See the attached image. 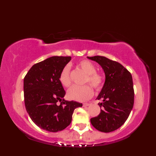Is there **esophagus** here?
<instances>
[{
	"label": "esophagus",
	"mask_w": 156,
	"mask_h": 156,
	"mask_svg": "<svg viewBox=\"0 0 156 156\" xmlns=\"http://www.w3.org/2000/svg\"><path fill=\"white\" fill-rule=\"evenodd\" d=\"M89 105H90V104H89V103H84L83 104V107H88Z\"/></svg>",
	"instance_id": "obj_1"
}]
</instances>
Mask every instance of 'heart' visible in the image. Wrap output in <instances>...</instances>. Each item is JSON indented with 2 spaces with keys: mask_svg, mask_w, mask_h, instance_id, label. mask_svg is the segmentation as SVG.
<instances>
[{
  "mask_svg": "<svg viewBox=\"0 0 156 156\" xmlns=\"http://www.w3.org/2000/svg\"><path fill=\"white\" fill-rule=\"evenodd\" d=\"M78 66L86 74V82H89L96 90L102 88L104 83V77L101 73L96 72V67L92 63L88 60H82L78 63ZM59 81L65 87H68L71 84V79L69 76V67L66 66L62 69L59 74ZM68 97L73 101L83 102L87 101L93 95V90L89 85L83 87L73 86L68 90Z\"/></svg>",
  "mask_w": 156,
  "mask_h": 156,
  "instance_id": "heart-1",
  "label": "heart"
}]
</instances>
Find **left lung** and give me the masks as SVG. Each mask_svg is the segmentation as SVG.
Wrapping results in <instances>:
<instances>
[{
  "mask_svg": "<svg viewBox=\"0 0 156 156\" xmlns=\"http://www.w3.org/2000/svg\"><path fill=\"white\" fill-rule=\"evenodd\" d=\"M103 69L105 82L97 99L102 100L97 117L90 119L92 126L104 133L115 131L124 124L134 103V90L131 73L119 62L104 56L87 57Z\"/></svg>",
  "mask_w": 156,
  "mask_h": 156,
  "instance_id": "left-lung-1",
  "label": "left lung"
}]
</instances>
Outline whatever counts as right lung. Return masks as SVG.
<instances>
[{
  "label": "right lung",
  "instance_id": "1",
  "mask_svg": "<svg viewBox=\"0 0 156 156\" xmlns=\"http://www.w3.org/2000/svg\"><path fill=\"white\" fill-rule=\"evenodd\" d=\"M70 60V56H53L34 64L24 78L26 110L33 122L45 131L58 132L67 127L74 109L82 106L64 98L66 92L59 74Z\"/></svg>",
  "mask_w": 156,
  "mask_h": 156
}]
</instances>
